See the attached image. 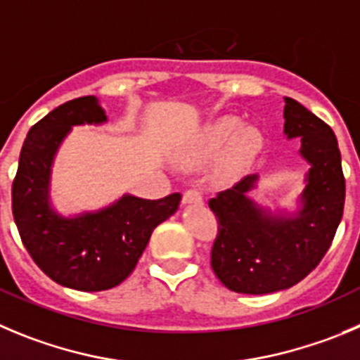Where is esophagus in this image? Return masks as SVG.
Segmentation results:
<instances>
[{"label":"esophagus","mask_w":360,"mask_h":360,"mask_svg":"<svg viewBox=\"0 0 360 360\" xmlns=\"http://www.w3.org/2000/svg\"><path fill=\"white\" fill-rule=\"evenodd\" d=\"M200 202H202V195H200V191H197V190L184 191L183 204H200Z\"/></svg>","instance_id":"1"}]
</instances>
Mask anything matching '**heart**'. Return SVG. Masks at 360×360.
<instances>
[{"instance_id":"1","label":"heart","mask_w":360,"mask_h":360,"mask_svg":"<svg viewBox=\"0 0 360 360\" xmlns=\"http://www.w3.org/2000/svg\"><path fill=\"white\" fill-rule=\"evenodd\" d=\"M263 146L254 126H241L240 117L224 115L204 126L179 154L184 167H200L221 153L217 165L218 179H231L250 163Z\"/></svg>"}]
</instances>
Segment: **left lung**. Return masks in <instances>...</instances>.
I'll return each mask as SVG.
<instances>
[{"instance_id": "obj_1", "label": "left lung", "mask_w": 360, "mask_h": 360, "mask_svg": "<svg viewBox=\"0 0 360 360\" xmlns=\"http://www.w3.org/2000/svg\"><path fill=\"white\" fill-rule=\"evenodd\" d=\"M284 134L300 139L311 165L295 213L271 214L248 197L257 174L210 200L218 221L211 268L231 291L266 295L288 290L318 266L330 247L345 207L341 153L330 126L286 97Z\"/></svg>"}]
</instances>
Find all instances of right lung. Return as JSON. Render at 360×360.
Masks as SVG:
<instances>
[{
  "label": "right lung",
  "mask_w": 360,
  "mask_h": 360,
  "mask_svg": "<svg viewBox=\"0 0 360 360\" xmlns=\"http://www.w3.org/2000/svg\"><path fill=\"white\" fill-rule=\"evenodd\" d=\"M106 120L96 96L49 112L30 129L12 184V213L22 245L44 274L70 290L119 286L134 270L153 231L181 202V193L158 200L122 195L103 210L76 217H63L51 206V167L60 143L72 126Z\"/></svg>",
  "instance_id": "obj_1"
}]
</instances>
